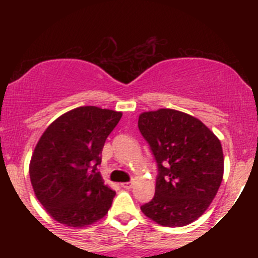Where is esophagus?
Returning a JSON list of instances; mask_svg holds the SVG:
<instances>
[{"instance_id":"esophagus-1","label":"esophagus","mask_w":258,"mask_h":258,"mask_svg":"<svg viewBox=\"0 0 258 258\" xmlns=\"http://www.w3.org/2000/svg\"><path fill=\"white\" fill-rule=\"evenodd\" d=\"M121 186L123 187V188L128 189V188H131V187H132V182H123V183H121Z\"/></svg>"}]
</instances>
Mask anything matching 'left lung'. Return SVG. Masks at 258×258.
Listing matches in <instances>:
<instances>
[{
    "label": "left lung",
    "mask_w": 258,
    "mask_h": 258,
    "mask_svg": "<svg viewBox=\"0 0 258 258\" xmlns=\"http://www.w3.org/2000/svg\"><path fill=\"white\" fill-rule=\"evenodd\" d=\"M139 130L157 163L155 196L141 211L166 227H181L200 217L223 177L220 140L200 119L170 108L144 112Z\"/></svg>",
    "instance_id": "left-lung-1"
}]
</instances>
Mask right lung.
I'll use <instances>...</instances> for the list:
<instances>
[{"label":"right lung","mask_w":258,"mask_h":258,"mask_svg":"<svg viewBox=\"0 0 258 258\" xmlns=\"http://www.w3.org/2000/svg\"><path fill=\"white\" fill-rule=\"evenodd\" d=\"M122 113L95 106L77 107L47 127L35 148L30 178L36 197L59 223L85 227L110 210L116 192L97 166L108 135Z\"/></svg>","instance_id":"add662e5"}]
</instances>
